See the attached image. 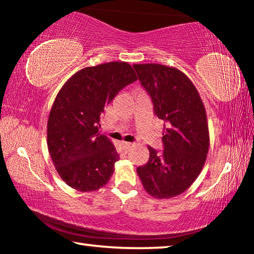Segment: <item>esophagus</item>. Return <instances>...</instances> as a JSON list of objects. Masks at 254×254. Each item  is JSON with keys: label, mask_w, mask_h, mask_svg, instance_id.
I'll use <instances>...</instances> for the list:
<instances>
[{"label": "esophagus", "mask_w": 254, "mask_h": 254, "mask_svg": "<svg viewBox=\"0 0 254 254\" xmlns=\"http://www.w3.org/2000/svg\"><path fill=\"white\" fill-rule=\"evenodd\" d=\"M122 145H123V149L126 150L127 152L128 151V150H130V149L132 148V144H131L130 142H123V143H122Z\"/></svg>", "instance_id": "esophagus-1"}]
</instances>
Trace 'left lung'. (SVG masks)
Here are the masks:
<instances>
[{
    "label": "left lung",
    "instance_id": "obj_1",
    "mask_svg": "<svg viewBox=\"0 0 254 254\" xmlns=\"http://www.w3.org/2000/svg\"><path fill=\"white\" fill-rule=\"evenodd\" d=\"M133 67L151 96L154 113L166 123L162 154L148 147L149 161L136 173L150 196L171 198L187 190L205 165L209 131L204 103L192 81L176 67L160 64Z\"/></svg>",
    "mask_w": 254,
    "mask_h": 254
}]
</instances>
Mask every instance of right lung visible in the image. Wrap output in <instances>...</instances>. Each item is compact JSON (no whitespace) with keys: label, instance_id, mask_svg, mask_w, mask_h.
I'll return each instance as SVG.
<instances>
[{"label":"right lung","instance_id":"obj_1","mask_svg":"<svg viewBox=\"0 0 254 254\" xmlns=\"http://www.w3.org/2000/svg\"><path fill=\"white\" fill-rule=\"evenodd\" d=\"M136 79L130 64L110 62L83 68L60 88L47 123V144L68 186L87 192L109 183L120 157L109 137L98 132L101 114Z\"/></svg>","mask_w":254,"mask_h":254}]
</instances>
